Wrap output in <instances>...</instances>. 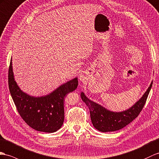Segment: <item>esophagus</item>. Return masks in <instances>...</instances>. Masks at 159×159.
Here are the masks:
<instances>
[{"instance_id": "1", "label": "esophagus", "mask_w": 159, "mask_h": 159, "mask_svg": "<svg viewBox=\"0 0 159 159\" xmlns=\"http://www.w3.org/2000/svg\"><path fill=\"white\" fill-rule=\"evenodd\" d=\"M79 79L81 81V82H86V81L88 80V76L86 75V73H81V74L80 75Z\"/></svg>"}]
</instances>
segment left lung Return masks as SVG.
<instances>
[{
    "label": "left lung",
    "instance_id": "1",
    "mask_svg": "<svg viewBox=\"0 0 159 159\" xmlns=\"http://www.w3.org/2000/svg\"><path fill=\"white\" fill-rule=\"evenodd\" d=\"M152 86V82H151L144 94L133 107L128 110L120 113L108 111L100 104L91 101L83 92L81 93V98L90 109L91 121L96 129L102 132L115 131L128 125L140 113L146 102Z\"/></svg>",
    "mask_w": 159,
    "mask_h": 159
}]
</instances>
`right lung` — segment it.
<instances>
[{"label": "right lung", "instance_id": "add662e5", "mask_svg": "<svg viewBox=\"0 0 159 159\" xmlns=\"http://www.w3.org/2000/svg\"><path fill=\"white\" fill-rule=\"evenodd\" d=\"M8 82L11 95L21 118L32 128L47 133L55 132L63 125L65 97L68 93L74 91L78 85L76 77L47 96H30L22 92L15 81L11 61Z\"/></svg>", "mask_w": 159, "mask_h": 159}]
</instances>
